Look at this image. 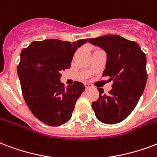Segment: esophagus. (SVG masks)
I'll use <instances>...</instances> for the list:
<instances>
[{"label":"esophagus","mask_w":157,"mask_h":157,"mask_svg":"<svg viewBox=\"0 0 157 157\" xmlns=\"http://www.w3.org/2000/svg\"><path fill=\"white\" fill-rule=\"evenodd\" d=\"M84 85H85V86H86V89H89V88L91 87V85L89 84V83H85Z\"/></svg>","instance_id":"esophagus-1"}]
</instances>
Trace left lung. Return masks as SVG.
Wrapping results in <instances>:
<instances>
[{
	"label": "left lung",
	"mask_w": 157,
	"mask_h": 157,
	"mask_svg": "<svg viewBox=\"0 0 157 157\" xmlns=\"http://www.w3.org/2000/svg\"><path fill=\"white\" fill-rule=\"evenodd\" d=\"M106 53L105 69L102 76L113 80L107 95L98 88L99 98L92 102L96 118L105 124H117L125 120L137 105L147 84V56L135 41L117 35L87 39Z\"/></svg>",
	"instance_id": "left-lung-1"
}]
</instances>
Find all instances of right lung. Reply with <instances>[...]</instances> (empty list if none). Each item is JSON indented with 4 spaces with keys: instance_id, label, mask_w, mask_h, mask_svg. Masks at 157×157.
<instances>
[{
    "instance_id": "add662e5",
    "label": "right lung",
    "mask_w": 157,
    "mask_h": 157,
    "mask_svg": "<svg viewBox=\"0 0 157 157\" xmlns=\"http://www.w3.org/2000/svg\"><path fill=\"white\" fill-rule=\"evenodd\" d=\"M86 42L50 39L33 41L21 51L17 74L24 99L35 117L48 126L67 122L85 90L79 82L65 88L61 72L71 67L75 52Z\"/></svg>"
}]
</instances>
